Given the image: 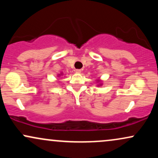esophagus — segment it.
<instances>
[{
  "mask_svg": "<svg viewBox=\"0 0 158 158\" xmlns=\"http://www.w3.org/2000/svg\"><path fill=\"white\" fill-rule=\"evenodd\" d=\"M75 71H76V73H80L81 72V70H80V69H77V70H76Z\"/></svg>",
  "mask_w": 158,
  "mask_h": 158,
  "instance_id": "obj_1",
  "label": "esophagus"
}]
</instances>
